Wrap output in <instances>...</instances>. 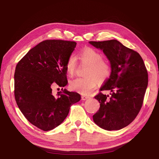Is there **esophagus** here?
I'll return each mask as SVG.
<instances>
[{
	"label": "esophagus",
	"instance_id": "esophagus-1",
	"mask_svg": "<svg viewBox=\"0 0 159 159\" xmlns=\"http://www.w3.org/2000/svg\"><path fill=\"white\" fill-rule=\"evenodd\" d=\"M89 98V96H85V95H83V96H81V98H82L83 100H87V99H88Z\"/></svg>",
	"mask_w": 159,
	"mask_h": 159
}]
</instances>
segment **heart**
Segmentation results:
<instances>
[{
	"instance_id": "b5f03b06",
	"label": "heart",
	"mask_w": 159,
	"mask_h": 159,
	"mask_svg": "<svg viewBox=\"0 0 159 159\" xmlns=\"http://www.w3.org/2000/svg\"><path fill=\"white\" fill-rule=\"evenodd\" d=\"M80 61L83 64L89 66L85 78H77L70 83L71 89L82 94H89L96 88L98 80L104 81L109 77L111 72V65L109 60L103 58L100 52L93 48H86L79 54ZM77 68V59L74 55H70L66 63L67 75L74 76Z\"/></svg>"
}]
</instances>
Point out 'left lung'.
<instances>
[{
	"instance_id": "1",
	"label": "left lung",
	"mask_w": 159,
	"mask_h": 159,
	"mask_svg": "<svg viewBox=\"0 0 159 159\" xmlns=\"http://www.w3.org/2000/svg\"><path fill=\"white\" fill-rule=\"evenodd\" d=\"M103 50L111 65V73L94 98L100 104L93 120L107 130H120L135 119L142 107L148 83V71L137 52L116 39L89 42ZM109 90L110 95L102 90Z\"/></svg>"
}]
</instances>
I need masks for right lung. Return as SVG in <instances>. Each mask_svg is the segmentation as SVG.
<instances>
[{"label": "right lung", "mask_w": 159, "mask_h": 159, "mask_svg": "<svg viewBox=\"0 0 159 159\" xmlns=\"http://www.w3.org/2000/svg\"><path fill=\"white\" fill-rule=\"evenodd\" d=\"M75 42L47 39L35 46L19 61L14 74V96L20 110L30 123L43 131L61 124L70 107L80 100L66 89L52 94V87L67 84L66 63Z\"/></svg>", "instance_id": "1"}]
</instances>
